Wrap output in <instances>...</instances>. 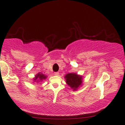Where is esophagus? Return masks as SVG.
I'll list each match as a JSON object with an SVG mask.
<instances>
[{
	"label": "esophagus",
	"instance_id": "34e87169",
	"mask_svg": "<svg viewBox=\"0 0 125 125\" xmlns=\"http://www.w3.org/2000/svg\"><path fill=\"white\" fill-rule=\"evenodd\" d=\"M59 73L58 72H55V73H54V75H55V76H59Z\"/></svg>",
	"mask_w": 125,
	"mask_h": 125
}]
</instances>
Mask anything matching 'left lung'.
I'll list each match as a JSON object with an SVG mask.
<instances>
[{
  "mask_svg": "<svg viewBox=\"0 0 125 125\" xmlns=\"http://www.w3.org/2000/svg\"><path fill=\"white\" fill-rule=\"evenodd\" d=\"M66 83L73 91L77 90L83 85V76L76 73H67L64 76Z\"/></svg>",
  "mask_w": 125,
  "mask_h": 125,
  "instance_id": "obj_1",
  "label": "left lung"
}]
</instances>
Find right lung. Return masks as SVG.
I'll list each match as a JSON object with an SVG mask.
<instances>
[{"mask_svg": "<svg viewBox=\"0 0 125 125\" xmlns=\"http://www.w3.org/2000/svg\"><path fill=\"white\" fill-rule=\"evenodd\" d=\"M46 78H47V76L43 74L42 73L40 72V73H37V74L35 75V77L33 79V81H34V82L38 83L42 82L43 80H45Z\"/></svg>", "mask_w": 125, "mask_h": 125, "instance_id": "obj_1", "label": "right lung"}]
</instances>
